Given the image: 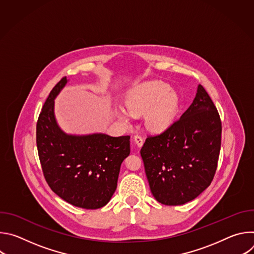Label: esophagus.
Returning <instances> with one entry per match:
<instances>
[{
  "mask_svg": "<svg viewBox=\"0 0 254 254\" xmlns=\"http://www.w3.org/2000/svg\"><path fill=\"white\" fill-rule=\"evenodd\" d=\"M133 141L136 144V147H138V148H140L143 144V138L141 135H138V134H135L133 136Z\"/></svg>",
  "mask_w": 254,
  "mask_h": 254,
  "instance_id": "esophagus-1",
  "label": "esophagus"
}]
</instances>
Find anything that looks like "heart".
Returning <instances> with one entry per match:
<instances>
[{"label": "heart", "instance_id": "heart-1", "mask_svg": "<svg viewBox=\"0 0 254 254\" xmlns=\"http://www.w3.org/2000/svg\"><path fill=\"white\" fill-rule=\"evenodd\" d=\"M179 98L175 91L170 90L169 84L163 81H150L132 89L127 99L126 106L129 116L139 118L146 116V125L155 132L166 129L174 121L178 110ZM119 112V119L125 124L129 123V117Z\"/></svg>", "mask_w": 254, "mask_h": 254}]
</instances>
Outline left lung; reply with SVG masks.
<instances>
[{
  "mask_svg": "<svg viewBox=\"0 0 254 254\" xmlns=\"http://www.w3.org/2000/svg\"><path fill=\"white\" fill-rule=\"evenodd\" d=\"M221 120L202 85L188 110L140 150L155 199L169 206L198 197L214 178L221 148Z\"/></svg>",
  "mask_w": 254,
  "mask_h": 254,
  "instance_id": "1",
  "label": "left lung"
}]
</instances>
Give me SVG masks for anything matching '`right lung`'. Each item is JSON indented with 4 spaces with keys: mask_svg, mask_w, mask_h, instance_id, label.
<instances>
[{
    "mask_svg": "<svg viewBox=\"0 0 254 254\" xmlns=\"http://www.w3.org/2000/svg\"><path fill=\"white\" fill-rule=\"evenodd\" d=\"M67 83L63 77L51 90L36 126V142L45 180L67 203L98 209L113 197L123 161L129 155V135H71L54 116V99Z\"/></svg>",
    "mask_w": 254,
    "mask_h": 254,
    "instance_id": "obj_1",
    "label": "right lung"
}]
</instances>
